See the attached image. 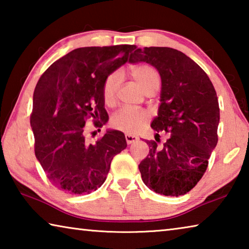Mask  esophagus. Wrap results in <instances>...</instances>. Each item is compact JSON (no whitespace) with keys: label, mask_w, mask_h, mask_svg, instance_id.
I'll return each mask as SVG.
<instances>
[{"label":"esophagus","mask_w":249,"mask_h":249,"mask_svg":"<svg viewBox=\"0 0 249 249\" xmlns=\"http://www.w3.org/2000/svg\"><path fill=\"white\" fill-rule=\"evenodd\" d=\"M125 140H126V142H127L128 145L133 144V142H135L136 141H138V137L137 136H134V135H130V134H126L125 135Z\"/></svg>","instance_id":"34e87169"}]
</instances>
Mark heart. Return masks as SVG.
Returning <instances> with one entry per match:
<instances>
[{"label": "heart", "mask_w": 249, "mask_h": 249, "mask_svg": "<svg viewBox=\"0 0 249 249\" xmlns=\"http://www.w3.org/2000/svg\"><path fill=\"white\" fill-rule=\"evenodd\" d=\"M130 74L134 78L142 90L145 93H154L160 87V75L158 71L154 67L149 65H138L135 66L130 70ZM122 75L119 71L108 74L103 83V99L107 105H113L115 102L116 92L119 90L121 84ZM148 113L142 109L135 108H123L113 115L111 119V125L113 128L122 130L127 134H136L145 127L148 123Z\"/></svg>", "instance_id": "heart-1"}]
</instances>
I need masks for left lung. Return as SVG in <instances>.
Listing matches in <instances>:
<instances>
[{
  "instance_id": "left-lung-1",
  "label": "left lung",
  "mask_w": 249,
  "mask_h": 249,
  "mask_svg": "<svg viewBox=\"0 0 249 249\" xmlns=\"http://www.w3.org/2000/svg\"><path fill=\"white\" fill-rule=\"evenodd\" d=\"M129 62H146L161 79L158 115L151 122L156 142L140 163L144 183L167 196H179L196 187L217 144L220 107L215 89L201 67L187 54L169 47L137 48ZM171 136L158 146V132Z\"/></svg>"
}]
</instances>
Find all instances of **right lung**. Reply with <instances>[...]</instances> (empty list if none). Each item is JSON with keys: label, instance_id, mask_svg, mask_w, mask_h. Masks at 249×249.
Wrapping results in <instances>:
<instances>
[{"label": "right lung", "instance_id": "1", "mask_svg": "<svg viewBox=\"0 0 249 249\" xmlns=\"http://www.w3.org/2000/svg\"><path fill=\"white\" fill-rule=\"evenodd\" d=\"M135 48H77L54 61L37 82L31 115L35 155L50 182L60 190L72 195L95 191L107 179L113 157L127 146L124 134L114 129L89 144L84 126L89 117L96 127L108 121L103 83Z\"/></svg>", "mask_w": 249, "mask_h": 249}]
</instances>
